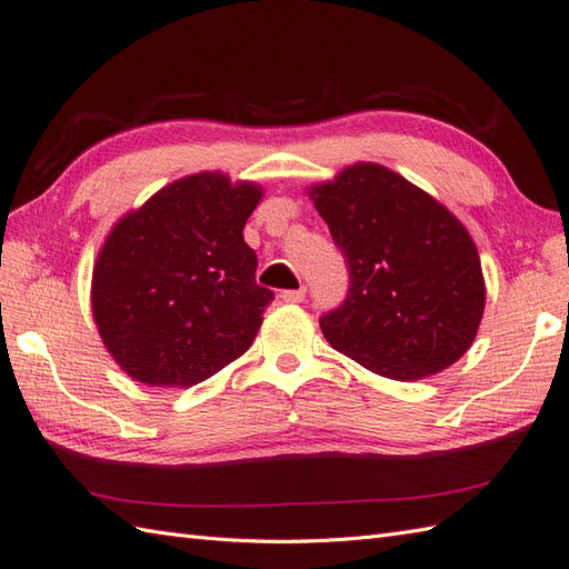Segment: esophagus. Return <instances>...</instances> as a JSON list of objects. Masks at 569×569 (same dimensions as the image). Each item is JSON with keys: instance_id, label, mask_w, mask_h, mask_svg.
Returning <instances> with one entry per match:
<instances>
[{"instance_id": "obj_1", "label": "esophagus", "mask_w": 569, "mask_h": 569, "mask_svg": "<svg viewBox=\"0 0 569 569\" xmlns=\"http://www.w3.org/2000/svg\"><path fill=\"white\" fill-rule=\"evenodd\" d=\"M281 300L283 302H302V300H306V286H300L296 290H283Z\"/></svg>"}]
</instances>
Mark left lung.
Listing matches in <instances>:
<instances>
[{
    "instance_id": "obj_1",
    "label": "left lung",
    "mask_w": 569,
    "mask_h": 569,
    "mask_svg": "<svg viewBox=\"0 0 569 569\" xmlns=\"http://www.w3.org/2000/svg\"><path fill=\"white\" fill-rule=\"evenodd\" d=\"M308 193L351 279L345 306L320 320L329 345L390 380L453 366L485 312L480 254L466 224L376 162H356Z\"/></svg>"
}]
</instances>
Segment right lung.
I'll list each match as a JSON object with an SVG mask.
<instances>
[{
	"label": "right lung",
	"mask_w": 569,
	"mask_h": 569,
	"mask_svg": "<svg viewBox=\"0 0 569 569\" xmlns=\"http://www.w3.org/2000/svg\"><path fill=\"white\" fill-rule=\"evenodd\" d=\"M261 196L254 181L198 171L113 224L91 271V315L121 371L191 388L252 347L273 300L242 234Z\"/></svg>",
	"instance_id": "obj_1"
}]
</instances>
